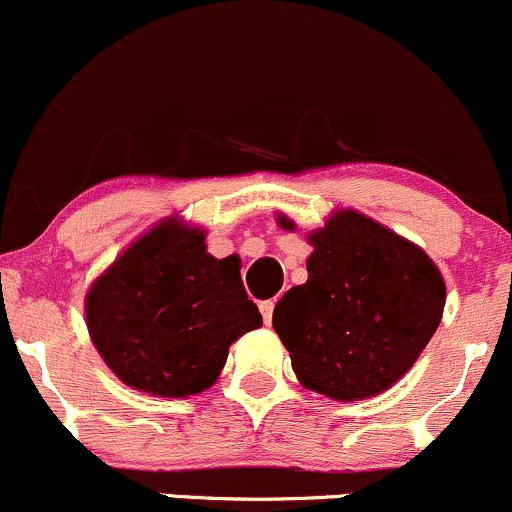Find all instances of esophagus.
<instances>
[{
  "label": "esophagus",
  "instance_id": "34e87169",
  "mask_svg": "<svg viewBox=\"0 0 512 512\" xmlns=\"http://www.w3.org/2000/svg\"><path fill=\"white\" fill-rule=\"evenodd\" d=\"M260 311H262V319H265V324L270 326L272 324V314H274V301H262L260 304Z\"/></svg>",
  "mask_w": 512,
  "mask_h": 512
}]
</instances>
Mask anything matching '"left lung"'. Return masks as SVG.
<instances>
[{
	"instance_id": "8db88e82",
	"label": "left lung",
	"mask_w": 512,
	"mask_h": 512,
	"mask_svg": "<svg viewBox=\"0 0 512 512\" xmlns=\"http://www.w3.org/2000/svg\"><path fill=\"white\" fill-rule=\"evenodd\" d=\"M277 223L297 228L284 213ZM306 238L309 279L272 314L297 380L338 402L380 395L437 331L444 277L422 247L353 208L328 215Z\"/></svg>"
}]
</instances>
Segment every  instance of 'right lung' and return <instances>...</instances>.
<instances>
[{"mask_svg": "<svg viewBox=\"0 0 512 512\" xmlns=\"http://www.w3.org/2000/svg\"><path fill=\"white\" fill-rule=\"evenodd\" d=\"M85 324L122 383L188 397L218 380L228 348L260 328L262 314L242 287L240 257H213L206 230L171 215L90 284Z\"/></svg>", "mask_w": 512, "mask_h": 512, "instance_id": "obj_1", "label": "right lung"}]
</instances>
